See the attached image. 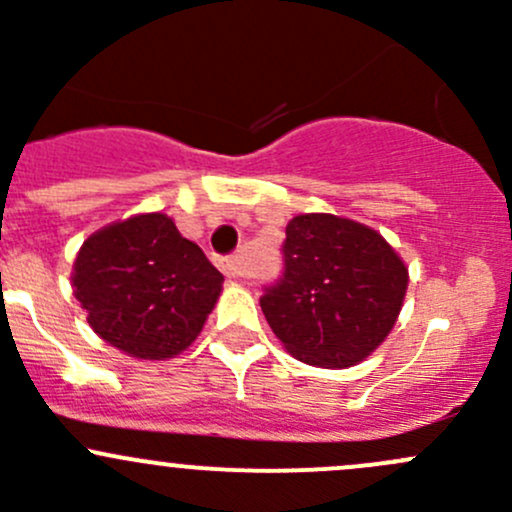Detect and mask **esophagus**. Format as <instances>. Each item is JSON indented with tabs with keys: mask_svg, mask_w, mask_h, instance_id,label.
<instances>
[{
	"mask_svg": "<svg viewBox=\"0 0 512 512\" xmlns=\"http://www.w3.org/2000/svg\"><path fill=\"white\" fill-rule=\"evenodd\" d=\"M220 270H223L225 275L230 277V280H235V277H245V272H242L240 260H237L235 255L223 257V260H220Z\"/></svg>",
	"mask_w": 512,
	"mask_h": 512,
	"instance_id": "34e87169",
	"label": "esophagus"
}]
</instances>
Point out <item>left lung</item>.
Wrapping results in <instances>:
<instances>
[{"label": "left lung", "mask_w": 512, "mask_h": 512, "mask_svg": "<svg viewBox=\"0 0 512 512\" xmlns=\"http://www.w3.org/2000/svg\"><path fill=\"white\" fill-rule=\"evenodd\" d=\"M282 275L262 287L275 337L299 361L347 369L394 327L409 270L376 230L334 215H297L282 242Z\"/></svg>", "instance_id": "1"}]
</instances>
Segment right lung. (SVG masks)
Here are the masks:
<instances>
[{
    "instance_id": "obj_1",
    "label": "right lung",
    "mask_w": 512,
    "mask_h": 512,
    "mask_svg": "<svg viewBox=\"0 0 512 512\" xmlns=\"http://www.w3.org/2000/svg\"><path fill=\"white\" fill-rule=\"evenodd\" d=\"M223 275L170 218L136 215L84 242L74 294L101 339L138 359L180 354L203 329Z\"/></svg>"
}]
</instances>
